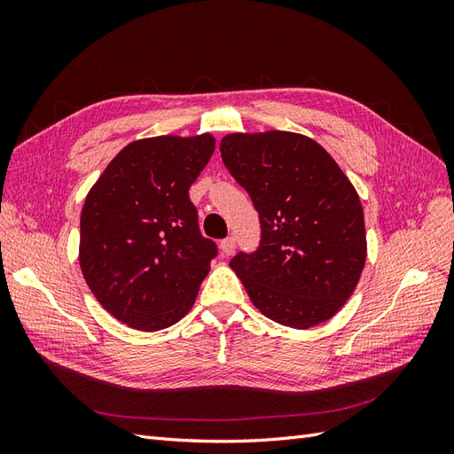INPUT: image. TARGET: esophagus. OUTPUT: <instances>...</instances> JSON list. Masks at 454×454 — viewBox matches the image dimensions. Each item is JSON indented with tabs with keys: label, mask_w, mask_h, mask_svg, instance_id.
I'll list each match as a JSON object with an SVG mask.
<instances>
[{
	"label": "esophagus",
	"mask_w": 454,
	"mask_h": 454,
	"mask_svg": "<svg viewBox=\"0 0 454 454\" xmlns=\"http://www.w3.org/2000/svg\"><path fill=\"white\" fill-rule=\"evenodd\" d=\"M219 248H222V254H223V255H231L232 252H235V248H237V240H235V237H227V239H223V240H222V244H219Z\"/></svg>",
	"instance_id": "esophagus-1"
}]
</instances>
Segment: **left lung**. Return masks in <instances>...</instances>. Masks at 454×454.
Segmentation results:
<instances>
[{"label": "left lung", "mask_w": 454, "mask_h": 454, "mask_svg": "<svg viewBox=\"0 0 454 454\" xmlns=\"http://www.w3.org/2000/svg\"><path fill=\"white\" fill-rule=\"evenodd\" d=\"M248 191L261 240L231 269L252 303L287 327L318 325L347 303L365 265L364 210L327 151L303 134H229L219 145Z\"/></svg>", "instance_id": "1"}]
</instances>
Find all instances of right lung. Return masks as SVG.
<instances>
[{
    "label": "right lung",
    "mask_w": 454,
    "mask_h": 454,
    "mask_svg": "<svg viewBox=\"0 0 454 454\" xmlns=\"http://www.w3.org/2000/svg\"><path fill=\"white\" fill-rule=\"evenodd\" d=\"M214 147L210 134L132 142L89 191L79 263L94 297L119 322L159 332L193 307L217 246L200 235L189 187Z\"/></svg>",
    "instance_id": "1"
}]
</instances>
